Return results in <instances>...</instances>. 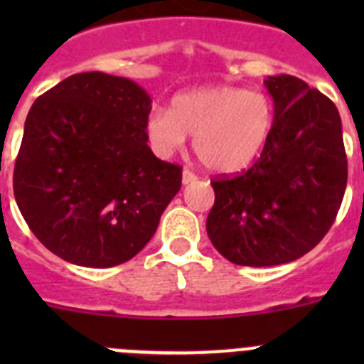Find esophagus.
<instances>
[{"label": "esophagus", "instance_id": "esophagus-1", "mask_svg": "<svg viewBox=\"0 0 364 364\" xmlns=\"http://www.w3.org/2000/svg\"><path fill=\"white\" fill-rule=\"evenodd\" d=\"M195 180H197V175H195V173H191L189 169H184V171H182V184H191Z\"/></svg>", "mask_w": 364, "mask_h": 364}]
</instances>
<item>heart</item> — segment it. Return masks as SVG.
I'll list each match as a JSON object with an SVG mask.
<instances>
[{"instance_id":"b5f03b06","label":"heart","mask_w":364,"mask_h":364,"mask_svg":"<svg viewBox=\"0 0 364 364\" xmlns=\"http://www.w3.org/2000/svg\"><path fill=\"white\" fill-rule=\"evenodd\" d=\"M272 100L246 87L211 85L178 92L171 109L154 107L146 118L151 149L169 159L195 134L198 159L215 173L233 175L257 162L273 133Z\"/></svg>"}]
</instances>
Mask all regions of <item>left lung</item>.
<instances>
[{
  "label": "left lung",
  "mask_w": 364,
  "mask_h": 364,
  "mask_svg": "<svg viewBox=\"0 0 364 364\" xmlns=\"http://www.w3.org/2000/svg\"><path fill=\"white\" fill-rule=\"evenodd\" d=\"M273 98V133L247 171L211 182L205 230L222 257L239 266L291 262L321 242L345 197L343 125L330 98L306 82L264 80Z\"/></svg>",
  "instance_id": "8db88e82"
}]
</instances>
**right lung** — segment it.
I'll use <instances>...</instances> for the list:
<instances>
[{"mask_svg": "<svg viewBox=\"0 0 364 364\" xmlns=\"http://www.w3.org/2000/svg\"><path fill=\"white\" fill-rule=\"evenodd\" d=\"M151 96L129 78L73 74L32 104L14 197L54 255L87 268L133 259L182 186V167L147 146Z\"/></svg>", "mask_w": 364, "mask_h": 364, "instance_id": "obj_1", "label": "right lung"}]
</instances>
